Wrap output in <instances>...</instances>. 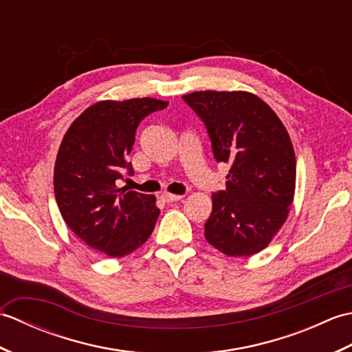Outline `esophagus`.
<instances>
[{"label":"esophagus","instance_id":"obj_1","mask_svg":"<svg viewBox=\"0 0 352 352\" xmlns=\"http://www.w3.org/2000/svg\"><path fill=\"white\" fill-rule=\"evenodd\" d=\"M164 203H175V201L183 199V195H174V193H162L160 197Z\"/></svg>","mask_w":352,"mask_h":352}]
</instances>
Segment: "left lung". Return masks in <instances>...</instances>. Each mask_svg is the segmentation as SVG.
<instances>
[{"mask_svg": "<svg viewBox=\"0 0 352 352\" xmlns=\"http://www.w3.org/2000/svg\"><path fill=\"white\" fill-rule=\"evenodd\" d=\"M183 100L204 122L216 162L230 166L227 189L212 195L207 242L230 257L265 250L294 201L296 160L286 126L250 92L201 91Z\"/></svg>", "mask_w": 352, "mask_h": 352, "instance_id": "obj_1", "label": "left lung"}]
</instances>
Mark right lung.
I'll return each mask as SVG.
<instances>
[{
    "label": "right lung",
    "instance_id": "add662e5",
    "mask_svg": "<svg viewBox=\"0 0 352 352\" xmlns=\"http://www.w3.org/2000/svg\"><path fill=\"white\" fill-rule=\"evenodd\" d=\"M166 101L133 98L100 101L86 109L66 131L54 166L58 210L74 233L109 257H124L151 236L160 210L155 198L116 180L124 170L140 121L163 110Z\"/></svg>",
    "mask_w": 352,
    "mask_h": 352
}]
</instances>
